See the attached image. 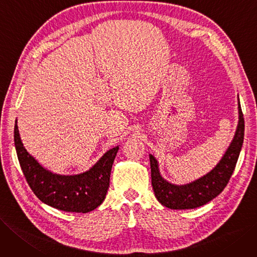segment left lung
I'll list each match as a JSON object with an SVG mask.
<instances>
[{"label": "left lung", "mask_w": 257, "mask_h": 257, "mask_svg": "<svg viewBox=\"0 0 257 257\" xmlns=\"http://www.w3.org/2000/svg\"><path fill=\"white\" fill-rule=\"evenodd\" d=\"M238 125L229 148L222 159L210 173L192 183L176 185L162 178L157 159L149 155L151 168V184L158 201L172 210H189L206 204L219 195L234 172L243 143L244 120L238 99Z\"/></svg>", "instance_id": "8db88e82"}]
</instances>
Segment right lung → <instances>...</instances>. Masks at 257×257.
I'll list each match as a JSON object with an SVG mask.
<instances>
[{"label": "right lung", "mask_w": 257, "mask_h": 257, "mask_svg": "<svg viewBox=\"0 0 257 257\" xmlns=\"http://www.w3.org/2000/svg\"><path fill=\"white\" fill-rule=\"evenodd\" d=\"M15 146L26 181L43 203L64 212L88 213L104 200L118 146L108 150L88 172L74 176L53 174L28 154L19 134L17 120Z\"/></svg>", "instance_id": "add662e5"}]
</instances>
